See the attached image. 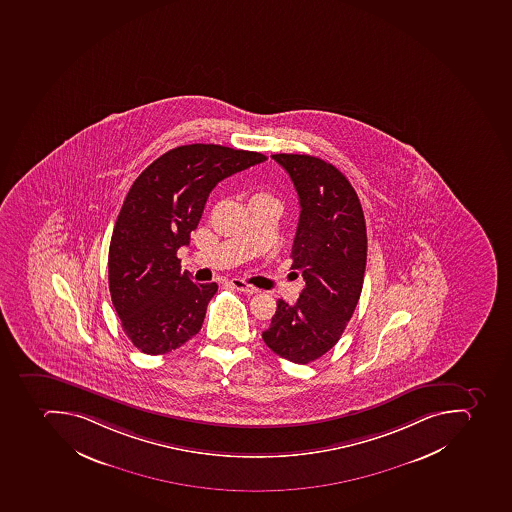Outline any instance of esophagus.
<instances>
[{
  "label": "esophagus",
  "instance_id": "1",
  "mask_svg": "<svg viewBox=\"0 0 512 512\" xmlns=\"http://www.w3.org/2000/svg\"><path fill=\"white\" fill-rule=\"evenodd\" d=\"M229 286H233L234 289H238V291L244 292V294H257V287L250 286L246 281H242V279L234 278L229 281Z\"/></svg>",
  "mask_w": 512,
  "mask_h": 512
}]
</instances>
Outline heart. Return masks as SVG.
<instances>
[{"instance_id":"1","label":"heart","mask_w":512,"mask_h":512,"mask_svg":"<svg viewBox=\"0 0 512 512\" xmlns=\"http://www.w3.org/2000/svg\"><path fill=\"white\" fill-rule=\"evenodd\" d=\"M250 202H276V199L270 193H266V191H255L252 197H250Z\"/></svg>"}]
</instances>
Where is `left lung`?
Segmentation results:
<instances>
[{
	"label": "left lung",
	"instance_id": "8db88e82",
	"mask_svg": "<svg viewBox=\"0 0 512 512\" xmlns=\"http://www.w3.org/2000/svg\"><path fill=\"white\" fill-rule=\"evenodd\" d=\"M299 194L292 270L302 273L297 302L278 300L265 344L297 364L318 360L344 334L363 289L368 255L360 199L339 168L307 154H274Z\"/></svg>",
	"mask_w": 512,
	"mask_h": 512
}]
</instances>
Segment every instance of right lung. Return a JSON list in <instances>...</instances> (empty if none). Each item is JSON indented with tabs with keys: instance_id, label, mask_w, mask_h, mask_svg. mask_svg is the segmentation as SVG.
<instances>
[{
	"instance_id": "add662e5",
	"label": "right lung",
	"mask_w": 512,
	"mask_h": 512,
	"mask_svg": "<svg viewBox=\"0 0 512 512\" xmlns=\"http://www.w3.org/2000/svg\"><path fill=\"white\" fill-rule=\"evenodd\" d=\"M260 152L188 144L154 160L128 191L109 247V291L122 329L146 355L201 331L217 283L196 284L176 252L189 244L212 189L265 162Z\"/></svg>"
}]
</instances>
